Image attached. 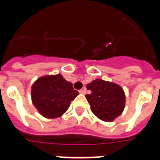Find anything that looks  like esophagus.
<instances>
[{"label":"esophagus","mask_w":160,"mask_h":160,"mask_svg":"<svg viewBox=\"0 0 160 160\" xmlns=\"http://www.w3.org/2000/svg\"><path fill=\"white\" fill-rule=\"evenodd\" d=\"M79 93H80V94H82V95H85V93H86V89H85V88H83V89L79 90Z\"/></svg>","instance_id":"34e87169"}]
</instances>
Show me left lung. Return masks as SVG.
<instances>
[{
  "label": "left lung",
  "mask_w": 160,
  "mask_h": 160,
  "mask_svg": "<svg viewBox=\"0 0 160 160\" xmlns=\"http://www.w3.org/2000/svg\"><path fill=\"white\" fill-rule=\"evenodd\" d=\"M90 95H85L90 109L103 121L110 122L119 116L124 109L125 95L115 83L96 79L86 85Z\"/></svg>",
  "instance_id": "1"
}]
</instances>
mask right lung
I'll use <instances>...</instances> for the list:
<instances>
[{
    "label": "right lung",
    "instance_id": "obj_1",
    "mask_svg": "<svg viewBox=\"0 0 160 160\" xmlns=\"http://www.w3.org/2000/svg\"><path fill=\"white\" fill-rule=\"evenodd\" d=\"M78 95L72 84L66 81L60 74L40 77L31 87L34 106L47 119L61 116Z\"/></svg>",
    "mask_w": 160,
    "mask_h": 160
}]
</instances>
